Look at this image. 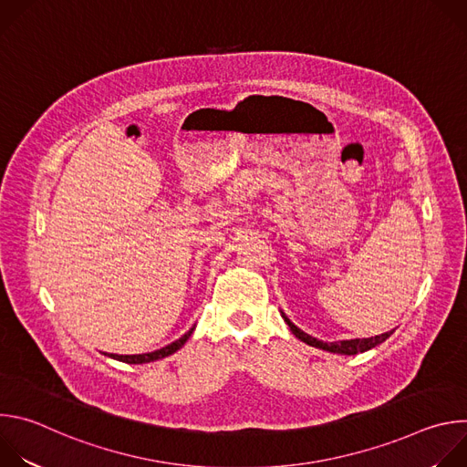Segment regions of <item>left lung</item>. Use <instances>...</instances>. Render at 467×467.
I'll list each match as a JSON object with an SVG mask.
<instances>
[{"label":"left lung","mask_w":467,"mask_h":467,"mask_svg":"<svg viewBox=\"0 0 467 467\" xmlns=\"http://www.w3.org/2000/svg\"><path fill=\"white\" fill-rule=\"evenodd\" d=\"M281 316L285 317L286 325L292 330V335L297 340L305 342L306 346H312V348H317V349H323V351H328V353H337V355H349L351 357V355H358V353L369 351V349L377 348L379 344L386 342L393 335V330H389V332H384V335L371 337V338H353V340H338V342H323V340H317V338L306 335L305 330H301L297 325H294L283 310H281Z\"/></svg>","instance_id":"8db88e82"}]
</instances>
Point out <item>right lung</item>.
I'll return each instance as SVG.
<instances>
[{
	"instance_id": "right-lung-1",
	"label": "right lung",
	"mask_w": 467,
	"mask_h": 467,
	"mask_svg": "<svg viewBox=\"0 0 467 467\" xmlns=\"http://www.w3.org/2000/svg\"><path fill=\"white\" fill-rule=\"evenodd\" d=\"M193 328H195V325H193L188 332H184V335H182L179 340L168 344V346L162 348V349H157V351H151V353H142V355H114L112 358L119 360V362H127V364H148V362L161 360V358L170 357V355H173L175 351H179V349L186 344V340L192 337Z\"/></svg>"
}]
</instances>
